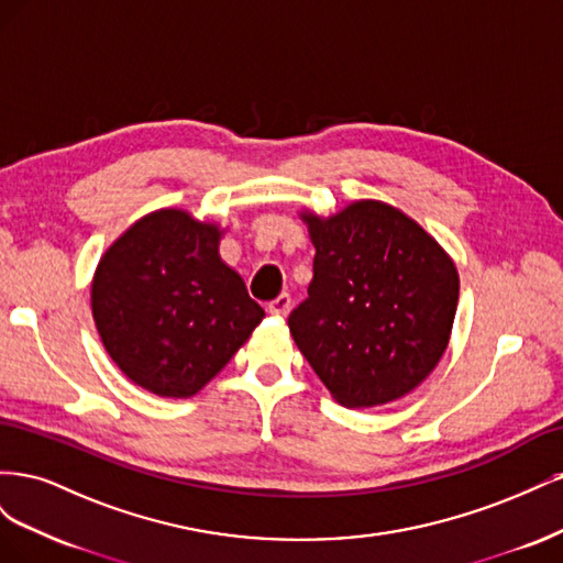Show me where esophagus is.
<instances>
[{"mask_svg":"<svg viewBox=\"0 0 563 563\" xmlns=\"http://www.w3.org/2000/svg\"><path fill=\"white\" fill-rule=\"evenodd\" d=\"M288 310H291V296H288V294H282L279 298H275L267 305V312L277 314V317H286Z\"/></svg>","mask_w":563,"mask_h":563,"instance_id":"1","label":"esophagus"}]
</instances>
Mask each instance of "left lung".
Wrapping results in <instances>:
<instances>
[{"mask_svg":"<svg viewBox=\"0 0 563 563\" xmlns=\"http://www.w3.org/2000/svg\"><path fill=\"white\" fill-rule=\"evenodd\" d=\"M317 249L294 343L347 408L397 401L444 356L460 294L446 249L401 209L356 199L331 216L300 209Z\"/></svg>","mask_w":563,"mask_h":563,"instance_id":"obj_1","label":"left lung"}]
</instances>
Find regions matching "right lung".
<instances>
[{
	"label": "right lung",
	"instance_id": "add662e5",
	"mask_svg": "<svg viewBox=\"0 0 563 563\" xmlns=\"http://www.w3.org/2000/svg\"><path fill=\"white\" fill-rule=\"evenodd\" d=\"M216 220L164 207L135 220L100 255L91 312L124 376L164 399L207 387L265 317L240 272L220 258Z\"/></svg>",
	"mask_w": 563,
	"mask_h": 563
}]
</instances>
